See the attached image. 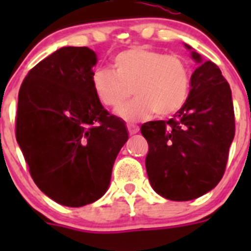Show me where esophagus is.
Returning <instances> with one entry per match:
<instances>
[{"mask_svg":"<svg viewBox=\"0 0 251 251\" xmlns=\"http://www.w3.org/2000/svg\"><path fill=\"white\" fill-rule=\"evenodd\" d=\"M127 128H128V132H129V134H136V133L138 132V127H137L136 124L128 123Z\"/></svg>","mask_w":251,"mask_h":251,"instance_id":"obj_1","label":"esophagus"}]
</instances>
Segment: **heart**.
<instances>
[{"label":"heart","mask_w":251,"mask_h":251,"mask_svg":"<svg viewBox=\"0 0 251 251\" xmlns=\"http://www.w3.org/2000/svg\"><path fill=\"white\" fill-rule=\"evenodd\" d=\"M95 97L104 105L118 109L132 87L137 98L118 110L126 121L174 114L185 104L191 74L185 60L146 46H134L113 57V69L97 68L92 74Z\"/></svg>","instance_id":"1"}]
</instances>
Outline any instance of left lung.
Returning a JSON list of instances; mask_svg holds the SVG:
<instances>
[{
  "instance_id": "left-lung-1",
  "label": "left lung",
  "mask_w": 251,
  "mask_h": 251,
  "mask_svg": "<svg viewBox=\"0 0 251 251\" xmlns=\"http://www.w3.org/2000/svg\"><path fill=\"white\" fill-rule=\"evenodd\" d=\"M197 68L182 108L170 121L142 124L148 142L146 170L152 188L172 201H190L211 191L225 172L235 136L231 89L219 66L190 45Z\"/></svg>"
}]
</instances>
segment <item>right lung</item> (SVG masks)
I'll use <instances>...</instances> for the list:
<instances>
[{
    "label": "right lung",
    "mask_w": 251,
    "mask_h": 251,
    "mask_svg": "<svg viewBox=\"0 0 251 251\" xmlns=\"http://www.w3.org/2000/svg\"><path fill=\"white\" fill-rule=\"evenodd\" d=\"M97 61L89 48H61L31 69L19 92L16 139L31 177L46 196L69 207L105 194L128 141L126 123L93 92Z\"/></svg>",
    "instance_id": "obj_1"
}]
</instances>
